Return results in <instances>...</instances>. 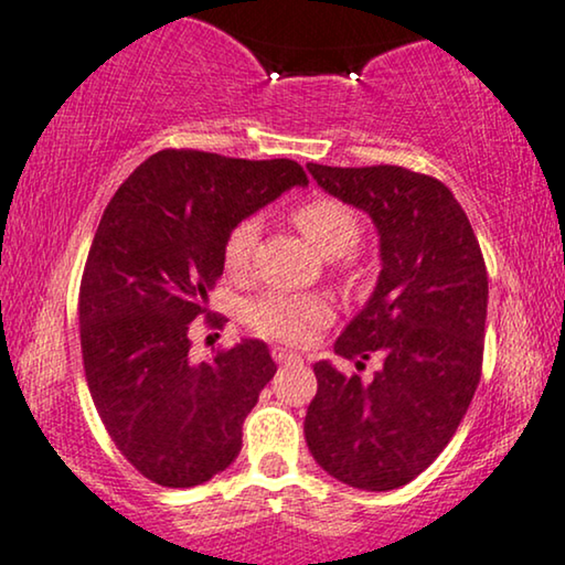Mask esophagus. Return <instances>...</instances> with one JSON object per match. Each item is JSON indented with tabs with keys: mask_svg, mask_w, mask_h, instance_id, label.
<instances>
[{
	"mask_svg": "<svg viewBox=\"0 0 565 565\" xmlns=\"http://www.w3.org/2000/svg\"><path fill=\"white\" fill-rule=\"evenodd\" d=\"M273 358H275V363H300L303 361L298 353H292V350L280 348V345L273 348Z\"/></svg>",
	"mask_w": 565,
	"mask_h": 565,
	"instance_id": "esophagus-1",
	"label": "esophagus"
}]
</instances>
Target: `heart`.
Instances as JSON below:
<instances>
[{
	"instance_id": "1",
	"label": "heart",
	"mask_w": 565,
	"mask_h": 565,
	"mask_svg": "<svg viewBox=\"0 0 565 565\" xmlns=\"http://www.w3.org/2000/svg\"><path fill=\"white\" fill-rule=\"evenodd\" d=\"M292 220L309 238V244L324 256H345L361 241V220L345 202L332 200V196H313L303 202L292 212ZM256 236H259V223L252 217L241 220L225 238V269L244 273L252 259ZM244 317L254 332L298 345L332 319V306L317 292L267 290L246 306Z\"/></svg>"
}]
</instances>
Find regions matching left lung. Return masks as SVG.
Wrapping results in <instances>:
<instances>
[{
	"label": "left lung",
	"instance_id": "8db88e82",
	"mask_svg": "<svg viewBox=\"0 0 565 565\" xmlns=\"http://www.w3.org/2000/svg\"><path fill=\"white\" fill-rule=\"evenodd\" d=\"M327 194L376 225L381 273L371 298L337 337L334 353L381 369L371 384L329 361L303 434L324 472L350 488L394 490L451 441L482 369L488 273L461 204L438 179L399 166L309 163Z\"/></svg>",
	"mask_w": 565,
	"mask_h": 565
}]
</instances>
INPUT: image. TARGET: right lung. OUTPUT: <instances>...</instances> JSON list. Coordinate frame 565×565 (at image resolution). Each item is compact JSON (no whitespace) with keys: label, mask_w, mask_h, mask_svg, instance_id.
<instances>
[{"label":"right lung","mask_w":565,"mask_h":565,"mask_svg":"<svg viewBox=\"0 0 565 565\" xmlns=\"http://www.w3.org/2000/svg\"><path fill=\"white\" fill-rule=\"evenodd\" d=\"M292 186L309 179L288 158L160 150L100 217L79 285L85 379L108 436L158 486L194 488L223 472L275 376L262 340L194 363L189 329L223 275L228 233Z\"/></svg>","instance_id":"obj_1"}]
</instances>
